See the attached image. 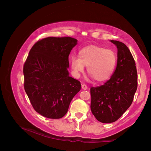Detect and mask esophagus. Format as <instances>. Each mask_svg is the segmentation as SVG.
<instances>
[{"mask_svg": "<svg viewBox=\"0 0 151 151\" xmlns=\"http://www.w3.org/2000/svg\"><path fill=\"white\" fill-rule=\"evenodd\" d=\"M81 88H82V89L83 90H87V89H88V87H87V86L86 84H82Z\"/></svg>", "mask_w": 151, "mask_h": 151, "instance_id": "esophagus-1", "label": "esophagus"}]
</instances>
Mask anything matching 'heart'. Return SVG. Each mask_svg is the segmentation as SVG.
<instances>
[{
	"label": "heart",
	"instance_id": "heart-1",
	"mask_svg": "<svg viewBox=\"0 0 151 151\" xmlns=\"http://www.w3.org/2000/svg\"><path fill=\"white\" fill-rule=\"evenodd\" d=\"M69 62L76 76H80L86 66L88 73L95 80L103 82L113 75L117 63V55L111 50L89 45L79 51L78 58L72 55Z\"/></svg>",
	"mask_w": 151,
	"mask_h": 151
}]
</instances>
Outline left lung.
Returning a JSON list of instances; mask_svg holds the SVG:
<instances>
[{
	"label": "left lung",
	"mask_w": 151,
	"mask_h": 151,
	"mask_svg": "<svg viewBox=\"0 0 151 151\" xmlns=\"http://www.w3.org/2000/svg\"><path fill=\"white\" fill-rule=\"evenodd\" d=\"M117 48V67L112 76L104 85L91 88V109L102 123L116 121L126 111L138 86L135 62L124 43L111 40Z\"/></svg>",
	"instance_id": "left-lung-1"
}]
</instances>
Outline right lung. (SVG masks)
Instances as JSON below:
<instances>
[{
	"mask_svg": "<svg viewBox=\"0 0 151 151\" xmlns=\"http://www.w3.org/2000/svg\"><path fill=\"white\" fill-rule=\"evenodd\" d=\"M70 37L38 40L24 64V89L34 109L42 116L60 119L81 89V83L69 76L68 55L77 44Z\"/></svg>",
	"mask_w": 151,
	"mask_h": 151,
	"instance_id": "right-lung-1",
	"label": "right lung"
}]
</instances>
